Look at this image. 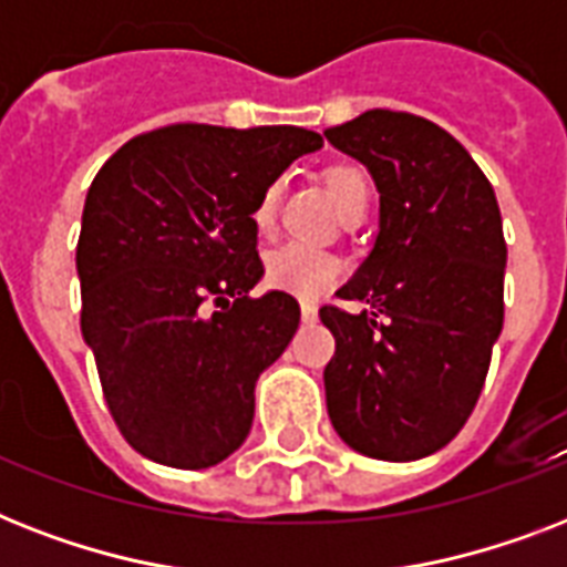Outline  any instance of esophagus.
I'll return each mask as SVG.
<instances>
[{
    "instance_id": "1",
    "label": "esophagus",
    "mask_w": 567,
    "mask_h": 567,
    "mask_svg": "<svg viewBox=\"0 0 567 567\" xmlns=\"http://www.w3.org/2000/svg\"><path fill=\"white\" fill-rule=\"evenodd\" d=\"M302 323H318V306L315 302H302Z\"/></svg>"
}]
</instances>
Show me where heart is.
<instances>
[{
	"label": "heart",
	"instance_id": "heart-1",
	"mask_svg": "<svg viewBox=\"0 0 567 567\" xmlns=\"http://www.w3.org/2000/svg\"><path fill=\"white\" fill-rule=\"evenodd\" d=\"M327 190L332 196V203L338 205L341 217L353 212V208H368V179L355 167H332V171H327ZM276 199H279L276 185H267L258 194L256 205H252V223H256L258 231L274 229ZM341 274H344V267L332 252L311 249L306 244H282L265 261L267 282L279 288V291L302 297V300H318L320 293H327L341 279Z\"/></svg>",
	"mask_w": 567,
	"mask_h": 567
}]
</instances>
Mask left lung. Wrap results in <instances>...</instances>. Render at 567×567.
Returning a JSON list of instances; mask_svg holds the SVG:
<instances>
[{
    "mask_svg": "<svg viewBox=\"0 0 567 567\" xmlns=\"http://www.w3.org/2000/svg\"><path fill=\"white\" fill-rule=\"evenodd\" d=\"M371 171L379 235L341 300L323 371L329 421L353 450L412 462L474 412L503 329L506 240L492 182L456 137L405 111L373 109L323 132Z\"/></svg>",
    "mask_w": 567,
    "mask_h": 567,
    "instance_id": "1",
    "label": "left lung"
}]
</instances>
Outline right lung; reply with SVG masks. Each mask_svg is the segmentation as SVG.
<instances>
[{"label":"right lung","mask_w":567,"mask_h":567,"mask_svg":"<svg viewBox=\"0 0 567 567\" xmlns=\"http://www.w3.org/2000/svg\"><path fill=\"white\" fill-rule=\"evenodd\" d=\"M320 146L300 126L176 123L96 173L75 247L82 336L141 456L199 471L249 435L256 379L300 327L291 293L249 297L265 274L252 205Z\"/></svg>","instance_id":"right-lung-1"}]
</instances>
